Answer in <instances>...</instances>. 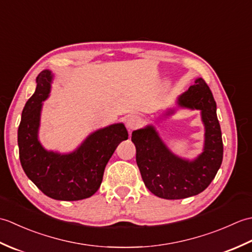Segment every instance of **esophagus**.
<instances>
[{"label": "esophagus", "mask_w": 252, "mask_h": 252, "mask_svg": "<svg viewBox=\"0 0 252 252\" xmlns=\"http://www.w3.org/2000/svg\"><path fill=\"white\" fill-rule=\"evenodd\" d=\"M141 123H142L141 118L136 116V115H131V116L127 117L126 120V126L127 127V130H129L130 132L133 131V130H135L136 127L141 125Z\"/></svg>", "instance_id": "obj_1"}]
</instances>
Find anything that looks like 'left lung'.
Wrapping results in <instances>:
<instances>
[{"instance_id": "1", "label": "left lung", "mask_w": 252, "mask_h": 252, "mask_svg": "<svg viewBox=\"0 0 252 252\" xmlns=\"http://www.w3.org/2000/svg\"><path fill=\"white\" fill-rule=\"evenodd\" d=\"M176 104L180 108L200 110L205 143L199 156L192 160L176 156L152 125L133 131L131 138L136 147V163L144 184L154 195L163 199H183L200 194L215 179L223 159L217 104L205 80L197 78L179 96ZM174 112L175 109H168L165 116Z\"/></svg>"}]
</instances>
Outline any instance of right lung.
Returning a JSON list of instances; mask_svg holds the SVG:
<instances>
[{"instance_id":"right-lung-1","label":"right lung","mask_w":252,"mask_h":252,"mask_svg":"<svg viewBox=\"0 0 252 252\" xmlns=\"http://www.w3.org/2000/svg\"><path fill=\"white\" fill-rule=\"evenodd\" d=\"M52 80L51 70L42 71L34 94L24 107L18 127L20 163L46 196L66 201L85 199L97 191L107 162L129 134L123 123H115L91 133L71 153L47 151L39 141V127L42 101L49 97Z\"/></svg>"}]
</instances>
